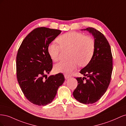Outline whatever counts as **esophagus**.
Listing matches in <instances>:
<instances>
[{
    "mask_svg": "<svg viewBox=\"0 0 126 126\" xmlns=\"http://www.w3.org/2000/svg\"><path fill=\"white\" fill-rule=\"evenodd\" d=\"M64 78H65L66 79H68V78L70 77V76L65 74V75H64Z\"/></svg>",
    "mask_w": 126,
    "mask_h": 126,
    "instance_id": "obj_1",
    "label": "esophagus"
}]
</instances>
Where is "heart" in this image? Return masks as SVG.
I'll return each instance as SVG.
<instances>
[{"label": "heart", "instance_id": "obj_1", "mask_svg": "<svg viewBox=\"0 0 126 126\" xmlns=\"http://www.w3.org/2000/svg\"><path fill=\"white\" fill-rule=\"evenodd\" d=\"M56 40L59 45L54 42L47 47L48 55L53 61L59 60L61 48L71 49L70 60L62 61L55 65L54 70L57 72L70 74L79 65L84 67L88 64L94 56V41L91 37L82 33L69 32L59 36Z\"/></svg>", "mask_w": 126, "mask_h": 126}]
</instances>
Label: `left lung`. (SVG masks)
Masks as SVG:
<instances>
[{"mask_svg": "<svg viewBox=\"0 0 126 126\" xmlns=\"http://www.w3.org/2000/svg\"><path fill=\"white\" fill-rule=\"evenodd\" d=\"M83 30L92 33L95 49L89 63L80 71L87 78H76L78 85L73 96L80 103L92 104L99 100L108 89L112 71V56L108 41L101 32L93 27Z\"/></svg>", "mask_w": 126, "mask_h": 126, "instance_id": "obj_1", "label": "left lung"}]
</instances>
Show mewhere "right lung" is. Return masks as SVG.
<instances>
[{"label":"right lung","instance_id":"1","mask_svg":"<svg viewBox=\"0 0 126 126\" xmlns=\"http://www.w3.org/2000/svg\"><path fill=\"white\" fill-rule=\"evenodd\" d=\"M61 32L58 29L37 28L25 37L18 49L17 80L25 97L34 105L46 106L50 103L64 81L62 74L49 77L46 75L52 68L48 46Z\"/></svg>","mask_w":126,"mask_h":126}]
</instances>
